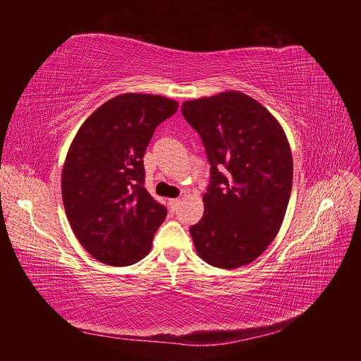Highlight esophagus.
<instances>
[{
    "label": "esophagus",
    "mask_w": 361,
    "mask_h": 361,
    "mask_svg": "<svg viewBox=\"0 0 361 361\" xmlns=\"http://www.w3.org/2000/svg\"><path fill=\"white\" fill-rule=\"evenodd\" d=\"M179 203H180V200L179 199H170L169 200V206H170V209L174 212L178 209V206H179Z\"/></svg>",
    "instance_id": "esophagus-1"
}]
</instances>
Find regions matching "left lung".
<instances>
[{"label":"left lung","mask_w":361,"mask_h":361,"mask_svg":"<svg viewBox=\"0 0 361 361\" xmlns=\"http://www.w3.org/2000/svg\"><path fill=\"white\" fill-rule=\"evenodd\" d=\"M211 164L202 220L190 227L197 255L233 269L259 257L280 231L292 191L285 130L264 105L241 92L182 104Z\"/></svg>","instance_id":"left-lung-1"}]
</instances>
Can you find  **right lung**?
I'll return each instance as SVG.
<instances>
[{
    "mask_svg": "<svg viewBox=\"0 0 361 361\" xmlns=\"http://www.w3.org/2000/svg\"><path fill=\"white\" fill-rule=\"evenodd\" d=\"M178 106L158 94H120L97 108L72 141L61 173L64 211L81 245L102 264L143 259L166 220V206L145 188L143 157L155 128Z\"/></svg>",
    "mask_w": 361,
    "mask_h": 361,
    "instance_id": "add662e5",
    "label": "right lung"
}]
</instances>
